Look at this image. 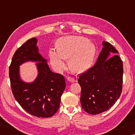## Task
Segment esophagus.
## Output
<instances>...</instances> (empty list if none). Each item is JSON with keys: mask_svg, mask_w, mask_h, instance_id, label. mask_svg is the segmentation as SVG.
<instances>
[{"mask_svg": "<svg viewBox=\"0 0 135 135\" xmlns=\"http://www.w3.org/2000/svg\"><path fill=\"white\" fill-rule=\"evenodd\" d=\"M67 80L68 81L71 82V83H74L75 82V79L72 78V77H68L67 78Z\"/></svg>", "mask_w": 135, "mask_h": 135, "instance_id": "34e87169", "label": "esophagus"}]
</instances>
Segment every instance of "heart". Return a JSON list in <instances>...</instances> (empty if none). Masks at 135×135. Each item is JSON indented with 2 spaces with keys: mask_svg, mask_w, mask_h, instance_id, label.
Segmentation results:
<instances>
[{
  "mask_svg": "<svg viewBox=\"0 0 135 135\" xmlns=\"http://www.w3.org/2000/svg\"><path fill=\"white\" fill-rule=\"evenodd\" d=\"M57 49H51L49 56L51 64L58 73L67 67L66 59H70V68L74 72L86 71L92 65L96 48L93 43L81 36H69L59 38Z\"/></svg>",
  "mask_w": 135,
  "mask_h": 135,
  "instance_id": "b5f03b06",
  "label": "heart"
}]
</instances>
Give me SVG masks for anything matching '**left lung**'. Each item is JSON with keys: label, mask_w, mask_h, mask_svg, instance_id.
Here are the masks:
<instances>
[{"label": "left lung", "mask_w": 135, "mask_h": 135, "mask_svg": "<svg viewBox=\"0 0 135 135\" xmlns=\"http://www.w3.org/2000/svg\"><path fill=\"white\" fill-rule=\"evenodd\" d=\"M102 45L94 66L81 74L78 79L81 89L82 108L93 115L110 108L122 91L123 67L118 52L108 42L103 41ZM111 53L113 55L111 57Z\"/></svg>", "instance_id": "left-lung-1"}]
</instances>
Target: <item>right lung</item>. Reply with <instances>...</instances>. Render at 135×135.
Listing matches in <instances>:
<instances>
[{
	"instance_id": "obj_1",
	"label": "right lung",
	"mask_w": 135,
	"mask_h": 135,
	"mask_svg": "<svg viewBox=\"0 0 135 135\" xmlns=\"http://www.w3.org/2000/svg\"><path fill=\"white\" fill-rule=\"evenodd\" d=\"M37 43V38H31L15 52L9 71L11 86L15 99L24 110L36 117L48 118L58 110L65 81L62 75L50 70ZM29 61L37 62L38 74L33 82L27 83L20 77L19 66Z\"/></svg>"
}]
</instances>
